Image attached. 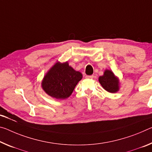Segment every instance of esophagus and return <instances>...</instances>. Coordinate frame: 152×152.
I'll return each instance as SVG.
<instances>
[{
  "instance_id": "34e87169",
  "label": "esophagus",
  "mask_w": 152,
  "mask_h": 152,
  "mask_svg": "<svg viewBox=\"0 0 152 152\" xmlns=\"http://www.w3.org/2000/svg\"><path fill=\"white\" fill-rule=\"evenodd\" d=\"M86 78H90V79H93L94 78V76H86Z\"/></svg>"
}]
</instances>
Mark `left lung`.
<instances>
[{"instance_id":"8db88e82","label":"left lung","mask_w":152,"mask_h":152,"mask_svg":"<svg viewBox=\"0 0 152 152\" xmlns=\"http://www.w3.org/2000/svg\"><path fill=\"white\" fill-rule=\"evenodd\" d=\"M99 82L107 92L114 93L119 91L120 82L118 78L115 76L114 74L111 70L105 69L103 75L99 78Z\"/></svg>"}]
</instances>
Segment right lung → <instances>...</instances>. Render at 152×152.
<instances>
[{
  "instance_id": "1",
  "label": "right lung",
  "mask_w": 152,
  "mask_h": 152,
  "mask_svg": "<svg viewBox=\"0 0 152 152\" xmlns=\"http://www.w3.org/2000/svg\"><path fill=\"white\" fill-rule=\"evenodd\" d=\"M83 75L65 63L57 62L50 68L42 81V88L50 97L64 99L72 95Z\"/></svg>"
}]
</instances>
